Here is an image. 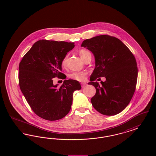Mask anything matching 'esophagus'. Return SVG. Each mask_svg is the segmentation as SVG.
I'll use <instances>...</instances> for the list:
<instances>
[{
    "mask_svg": "<svg viewBox=\"0 0 156 156\" xmlns=\"http://www.w3.org/2000/svg\"><path fill=\"white\" fill-rule=\"evenodd\" d=\"M87 83H81V87L82 88H84L85 87H86L87 86Z\"/></svg>",
    "mask_w": 156,
    "mask_h": 156,
    "instance_id": "1",
    "label": "esophagus"
}]
</instances>
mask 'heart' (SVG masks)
<instances>
[{"label":"heart","mask_w":156,"mask_h":156,"mask_svg":"<svg viewBox=\"0 0 156 156\" xmlns=\"http://www.w3.org/2000/svg\"><path fill=\"white\" fill-rule=\"evenodd\" d=\"M79 54L82 58L83 59V61L86 59L89 55H90V52L85 49L80 50L79 51ZM67 56L66 55L61 60V65L62 68H66L67 66ZM87 75L88 73L85 71H74V72H72L71 73L68 75V77L71 80H73L77 81L82 82L85 80Z\"/></svg>","instance_id":"heart-1"}]
</instances>
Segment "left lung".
<instances>
[{
    "instance_id": "left-lung-1",
    "label": "left lung",
    "mask_w": 156,
    "mask_h": 156,
    "mask_svg": "<svg viewBox=\"0 0 156 156\" xmlns=\"http://www.w3.org/2000/svg\"><path fill=\"white\" fill-rule=\"evenodd\" d=\"M81 46L95 58V68L88 83L96 89L92 105L105 115L118 114L129 104L136 90L138 70L133 53L118 38L107 34L87 39ZM104 76L106 81L101 85L94 81Z\"/></svg>"
}]
</instances>
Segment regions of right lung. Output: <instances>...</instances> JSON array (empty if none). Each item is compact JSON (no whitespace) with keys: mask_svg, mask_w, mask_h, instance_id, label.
<instances>
[{"mask_svg":"<svg viewBox=\"0 0 156 156\" xmlns=\"http://www.w3.org/2000/svg\"><path fill=\"white\" fill-rule=\"evenodd\" d=\"M74 43L42 40L36 42L20 62L19 83L31 109L47 120H57L70 111L73 93L81 89L79 82L66 80L61 62ZM55 77L65 79L60 87L53 84Z\"/></svg>","mask_w":156,"mask_h":156,"instance_id":"right-lung-1","label":"right lung"}]
</instances>
